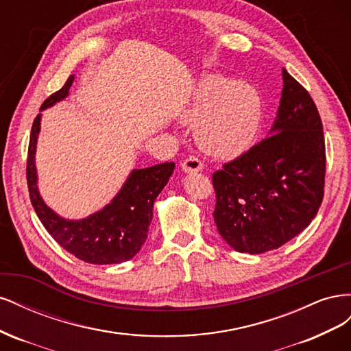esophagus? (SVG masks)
Wrapping results in <instances>:
<instances>
[{
    "mask_svg": "<svg viewBox=\"0 0 351 351\" xmlns=\"http://www.w3.org/2000/svg\"><path fill=\"white\" fill-rule=\"evenodd\" d=\"M182 169H183L184 173H187V174L197 173V171H202V169H204V165H202V162L199 161L197 158L189 156L186 161L182 164Z\"/></svg>",
    "mask_w": 351,
    "mask_h": 351,
    "instance_id": "esophagus-1",
    "label": "esophagus"
}]
</instances>
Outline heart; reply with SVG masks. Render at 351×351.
Wrapping results in <instances>:
<instances>
[{
	"label": "heart",
	"instance_id": "obj_1",
	"mask_svg": "<svg viewBox=\"0 0 351 351\" xmlns=\"http://www.w3.org/2000/svg\"><path fill=\"white\" fill-rule=\"evenodd\" d=\"M196 125L197 145L206 154L231 159L253 145L262 121V98L252 83L210 73L196 83L192 101L180 115Z\"/></svg>",
	"mask_w": 351,
	"mask_h": 351
}]
</instances>
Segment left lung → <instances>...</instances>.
Returning <instances> with one entry per match:
<instances>
[{
  "label": "left lung",
  "mask_w": 351,
  "mask_h": 351,
  "mask_svg": "<svg viewBox=\"0 0 351 351\" xmlns=\"http://www.w3.org/2000/svg\"><path fill=\"white\" fill-rule=\"evenodd\" d=\"M280 107L267 139L214 173V221L240 253L281 247L311 224L324 199L325 141L311 95L282 69Z\"/></svg>",
  "instance_id": "1"
}]
</instances>
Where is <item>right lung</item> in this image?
Here are the masks:
<instances>
[{
	"instance_id": "add662e5",
	"label": "right lung",
	"mask_w": 351,
	"mask_h": 351,
	"mask_svg": "<svg viewBox=\"0 0 351 351\" xmlns=\"http://www.w3.org/2000/svg\"><path fill=\"white\" fill-rule=\"evenodd\" d=\"M73 82L74 74L64 86L42 104L40 111L66 99ZM40 119L42 114H38L32 125L26 169L29 195L38 218L61 247L83 262L112 265L130 261L147 239L155 199L167 186L176 164L164 162L132 169L120 192L101 210L82 219L62 218L45 204L38 189L35 155Z\"/></svg>"
}]
</instances>
